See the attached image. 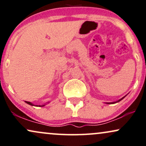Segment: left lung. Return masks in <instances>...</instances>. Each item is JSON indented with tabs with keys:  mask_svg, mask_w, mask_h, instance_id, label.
<instances>
[{
	"mask_svg": "<svg viewBox=\"0 0 146 146\" xmlns=\"http://www.w3.org/2000/svg\"><path fill=\"white\" fill-rule=\"evenodd\" d=\"M126 96H127V95H126ZM125 96L123 97L122 98H121V99H120V100H119L117 101V102H107L106 104H115V103H117V102H120V101H121V100H123V98H125Z\"/></svg>",
	"mask_w": 146,
	"mask_h": 146,
	"instance_id": "left-lung-1",
	"label": "left lung"
}]
</instances>
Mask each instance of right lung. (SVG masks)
<instances>
[{
	"mask_svg": "<svg viewBox=\"0 0 146 146\" xmlns=\"http://www.w3.org/2000/svg\"><path fill=\"white\" fill-rule=\"evenodd\" d=\"M25 102H26L27 103V104H29V105H31V106H34V104H32V103H31L30 102H27V101H25ZM44 106V105H42V106H40H40H40V107H42V106Z\"/></svg>",
	"mask_w": 146,
	"mask_h": 146,
	"instance_id": "obj_1",
	"label": "right lung"
}]
</instances>
